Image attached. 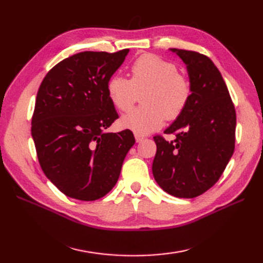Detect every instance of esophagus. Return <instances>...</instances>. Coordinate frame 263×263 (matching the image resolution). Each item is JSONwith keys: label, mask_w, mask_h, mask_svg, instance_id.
Returning <instances> with one entry per match:
<instances>
[{"label": "esophagus", "mask_w": 263, "mask_h": 263, "mask_svg": "<svg viewBox=\"0 0 263 263\" xmlns=\"http://www.w3.org/2000/svg\"><path fill=\"white\" fill-rule=\"evenodd\" d=\"M135 138H136L137 142H140V141H142L143 139H144V137L142 135H138V133H135Z\"/></svg>", "instance_id": "esophagus-1"}]
</instances>
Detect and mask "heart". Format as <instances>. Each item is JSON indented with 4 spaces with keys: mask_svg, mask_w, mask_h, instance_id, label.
<instances>
[{
    "mask_svg": "<svg viewBox=\"0 0 263 263\" xmlns=\"http://www.w3.org/2000/svg\"><path fill=\"white\" fill-rule=\"evenodd\" d=\"M177 66L154 54H143L130 66V80L111 76L106 90L109 100L121 111L130 110L141 93L143 106L121 119V125L138 135H148L175 121L186 109L192 96L189 79L177 72Z\"/></svg>",
    "mask_w": 263,
    "mask_h": 263,
    "instance_id": "1",
    "label": "heart"
}]
</instances>
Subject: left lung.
Here are the masks:
<instances>
[{"label":"left lung","instance_id":"left-lung-1","mask_svg":"<svg viewBox=\"0 0 263 263\" xmlns=\"http://www.w3.org/2000/svg\"><path fill=\"white\" fill-rule=\"evenodd\" d=\"M186 64L192 96L186 109L165 130L176 139L154 137L153 174L177 198H195L219 180L235 148L236 113L226 83L203 54L172 48Z\"/></svg>","mask_w":263,"mask_h":263}]
</instances>
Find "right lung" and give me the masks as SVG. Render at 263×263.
<instances>
[{
	"instance_id": "1",
	"label": "right lung",
	"mask_w": 263,
	"mask_h": 263,
	"mask_svg": "<svg viewBox=\"0 0 263 263\" xmlns=\"http://www.w3.org/2000/svg\"><path fill=\"white\" fill-rule=\"evenodd\" d=\"M128 49L81 52L48 71L38 89L31 136L44 174L66 197L103 198L114 187L136 139L106 132L119 119L106 90Z\"/></svg>"
}]
</instances>
